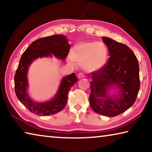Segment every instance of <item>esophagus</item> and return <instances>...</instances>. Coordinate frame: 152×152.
I'll return each instance as SVG.
<instances>
[{
  "instance_id": "1",
  "label": "esophagus",
  "mask_w": 152,
  "mask_h": 152,
  "mask_svg": "<svg viewBox=\"0 0 152 152\" xmlns=\"http://www.w3.org/2000/svg\"><path fill=\"white\" fill-rule=\"evenodd\" d=\"M84 74H82V73H79V74H78V78H80V79L84 78Z\"/></svg>"
}]
</instances>
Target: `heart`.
Wrapping results in <instances>:
<instances>
[{
	"label": "heart",
	"mask_w": 152,
	"mask_h": 152,
	"mask_svg": "<svg viewBox=\"0 0 152 152\" xmlns=\"http://www.w3.org/2000/svg\"><path fill=\"white\" fill-rule=\"evenodd\" d=\"M70 62L83 65L88 72L97 71L105 66L108 60V50L103 43L85 42L77 43L72 49Z\"/></svg>",
	"instance_id": "1"
}]
</instances>
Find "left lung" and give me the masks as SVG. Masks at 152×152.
<instances>
[{
	"mask_svg": "<svg viewBox=\"0 0 152 152\" xmlns=\"http://www.w3.org/2000/svg\"><path fill=\"white\" fill-rule=\"evenodd\" d=\"M110 58L100 70L91 73L90 104L98 114L115 117L134 104L140 88V68L135 53L127 45L109 37H102ZM111 88L118 94L110 96Z\"/></svg>",
	"mask_w": 152,
	"mask_h": 152,
	"instance_id": "8db88e82",
	"label": "left lung"
}]
</instances>
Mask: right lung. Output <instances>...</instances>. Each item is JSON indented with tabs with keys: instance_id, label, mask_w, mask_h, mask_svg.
<instances>
[{
	"instance_id": "right-lung-1",
	"label": "right lung",
	"mask_w": 152,
	"mask_h": 152,
	"mask_svg": "<svg viewBox=\"0 0 152 152\" xmlns=\"http://www.w3.org/2000/svg\"><path fill=\"white\" fill-rule=\"evenodd\" d=\"M70 48L66 36L53 35L34 41L23 53L15 75V91L19 101L33 114L48 116L61 111L67 103L69 91L78 78L75 73L64 76L53 99L47 102H35L27 92V72L30 65L36 59L52 57V55L61 60H65Z\"/></svg>"
}]
</instances>
